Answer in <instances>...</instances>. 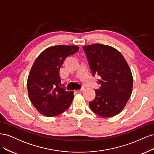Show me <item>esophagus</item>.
I'll list each match as a JSON object with an SVG mask.
<instances>
[{"label": "esophagus", "mask_w": 154, "mask_h": 154, "mask_svg": "<svg viewBox=\"0 0 154 154\" xmlns=\"http://www.w3.org/2000/svg\"><path fill=\"white\" fill-rule=\"evenodd\" d=\"M84 90V88H82V89H81V90H77L76 91L77 92V93H82V92H83V91Z\"/></svg>", "instance_id": "obj_1"}]
</instances>
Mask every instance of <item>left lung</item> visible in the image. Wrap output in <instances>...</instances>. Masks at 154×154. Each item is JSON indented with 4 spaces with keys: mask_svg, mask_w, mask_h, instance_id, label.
Instances as JSON below:
<instances>
[{
    "mask_svg": "<svg viewBox=\"0 0 154 154\" xmlns=\"http://www.w3.org/2000/svg\"><path fill=\"white\" fill-rule=\"evenodd\" d=\"M92 75L100 76L95 99L89 103L97 115L109 118L120 113L129 99L133 85L131 69L116 48L102 44L83 46Z\"/></svg>",
    "mask_w": 154,
    "mask_h": 154,
    "instance_id": "8db88e82",
    "label": "left lung"
}]
</instances>
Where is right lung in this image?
Masks as SVG:
<instances>
[{"label": "right lung", "mask_w": 154, "mask_h": 154, "mask_svg": "<svg viewBox=\"0 0 154 154\" xmlns=\"http://www.w3.org/2000/svg\"><path fill=\"white\" fill-rule=\"evenodd\" d=\"M79 49L73 45L51 47L34 61L27 79V90L32 105L42 115L57 116L71 105L73 93L60 87L59 70L65 59Z\"/></svg>", "instance_id": "add662e5"}]
</instances>
